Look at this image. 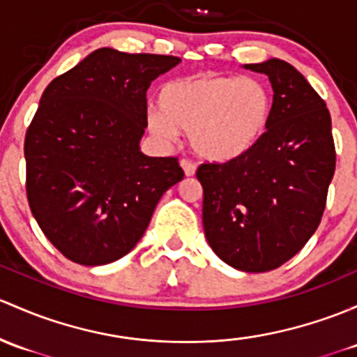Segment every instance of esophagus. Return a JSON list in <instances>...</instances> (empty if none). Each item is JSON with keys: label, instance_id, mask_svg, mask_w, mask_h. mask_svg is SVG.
Wrapping results in <instances>:
<instances>
[{"label": "esophagus", "instance_id": "obj_1", "mask_svg": "<svg viewBox=\"0 0 357 357\" xmlns=\"http://www.w3.org/2000/svg\"><path fill=\"white\" fill-rule=\"evenodd\" d=\"M179 164H181L183 171H185L186 176H193L195 171H197V166H195V164L188 159H181V162H179Z\"/></svg>", "mask_w": 357, "mask_h": 357}]
</instances>
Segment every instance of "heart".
Segmentation results:
<instances>
[{
  "label": "heart",
  "instance_id": "b5f03b06",
  "mask_svg": "<svg viewBox=\"0 0 357 357\" xmlns=\"http://www.w3.org/2000/svg\"><path fill=\"white\" fill-rule=\"evenodd\" d=\"M159 106L160 111L147 114L152 133L172 138L176 128L185 130L197 155L229 162L250 152L267 133L273 99L260 80L197 73L162 85Z\"/></svg>",
  "mask_w": 357,
  "mask_h": 357
}]
</instances>
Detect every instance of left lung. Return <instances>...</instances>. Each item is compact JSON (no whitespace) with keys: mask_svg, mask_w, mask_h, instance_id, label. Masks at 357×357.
<instances>
[{"mask_svg":"<svg viewBox=\"0 0 357 357\" xmlns=\"http://www.w3.org/2000/svg\"><path fill=\"white\" fill-rule=\"evenodd\" d=\"M243 68L272 84L267 133L238 159L202 164L197 178L213 253L232 268L260 273L291 260L317 231L335 147L327 104L294 66L272 58Z\"/></svg>","mask_w":357,"mask_h":357,"instance_id":"1","label":"left lung"}]
</instances>
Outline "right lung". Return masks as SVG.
<instances>
[{"mask_svg": "<svg viewBox=\"0 0 357 357\" xmlns=\"http://www.w3.org/2000/svg\"><path fill=\"white\" fill-rule=\"evenodd\" d=\"M179 63L100 47L44 90L25 137L29 205L75 264L128 255L160 197L185 176L174 157L140 150L150 84Z\"/></svg>", "mask_w": 357, "mask_h": 357, "instance_id": "right-lung-1", "label": "right lung"}]
</instances>
